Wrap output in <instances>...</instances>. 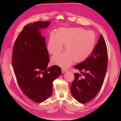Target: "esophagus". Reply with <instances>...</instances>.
<instances>
[{
  "mask_svg": "<svg viewBox=\"0 0 121 121\" xmlns=\"http://www.w3.org/2000/svg\"><path fill=\"white\" fill-rule=\"evenodd\" d=\"M67 71V70L66 69H62V72L63 74L65 73Z\"/></svg>",
  "mask_w": 121,
  "mask_h": 121,
  "instance_id": "esophagus-1",
  "label": "esophagus"
}]
</instances>
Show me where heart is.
I'll use <instances>...</instances> for the list:
<instances>
[{"label": "heart", "mask_w": 121, "mask_h": 121, "mask_svg": "<svg viewBox=\"0 0 121 121\" xmlns=\"http://www.w3.org/2000/svg\"><path fill=\"white\" fill-rule=\"evenodd\" d=\"M96 40V34L93 31L79 28H62L56 34H50L47 49L50 54H56L63 49L64 43H65L66 51L54 56L52 62L53 64L67 68L74 60L79 63L87 59L92 52Z\"/></svg>", "instance_id": "obj_1"}]
</instances>
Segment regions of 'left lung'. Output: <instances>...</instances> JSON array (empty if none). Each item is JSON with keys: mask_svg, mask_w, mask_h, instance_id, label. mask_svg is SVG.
<instances>
[{"mask_svg": "<svg viewBox=\"0 0 121 121\" xmlns=\"http://www.w3.org/2000/svg\"><path fill=\"white\" fill-rule=\"evenodd\" d=\"M107 64V46L101 34L91 55L74 66L80 74H74L75 79L70 86V91L78 101L84 104L96 97L104 81ZM81 74L83 78L80 79L79 78Z\"/></svg>", "mask_w": 121, "mask_h": 121, "instance_id": "left-lung-1", "label": "left lung"}]
</instances>
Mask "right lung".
Listing matches in <instances>:
<instances>
[{
	"instance_id": "add662e5",
	"label": "right lung",
	"mask_w": 121,
	"mask_h": 121,
	"mask_svg": "<svg viewBox=\"0 0 121 121\" xmlns=\"http://www.w3.org/2000/svg\"><path fill=\"white\" fill-rule=\"evenodd\" d=\"M50 22H37L24 26L13 46L12 65L20 87L31 100L40 103L53 92V82L61 74L57 65L47 67L49 56L40 30Z\"/></svg>"
}]
</instances>
